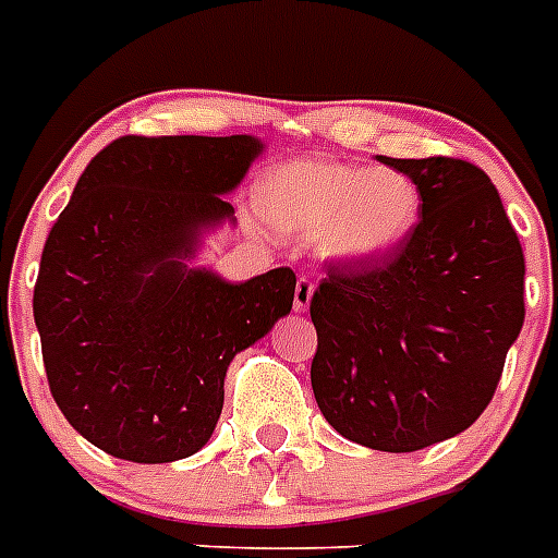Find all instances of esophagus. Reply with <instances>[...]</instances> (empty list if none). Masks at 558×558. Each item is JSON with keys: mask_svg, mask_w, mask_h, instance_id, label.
I'll return each instance as SVG.
<instances>
[{"mask_svg": "<svg viewBox=\"0 0 558 558\" xmlns=\"http://www.w3.org/2000/svg\"><path fill=\"white\" fill-rule=\"evenodd\" d=\"M314 283L308 278H300L298 286H294V312H308V303H312Z\"/></svg>", "mask_w": 558, "mask_h": 558, "instance_id": "esophagus-1", "label": "esophagus"}]
</instances>
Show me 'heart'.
<instances>
[{
    "label": "heart",
    "instance_id": "1",
    "mask_svg": "<svg viewBox=\"0 0 558 558\" xmlns=\"http://www.w3.org/2000/svg\"><path fill=\"white\" fill-rule=\"evenodd\" d=\"M260 205L278 230L319 239L328 258L373 264L410 241L424 193L399 168L294 159L266 179Z\"/></svg>",
    "mask_w": 558,
    "mask_h": 558
}]
</instances>
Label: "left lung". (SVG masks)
<instances>
[{"label": "left lung", "mask_w": 558, "mask_h": 558, "mask_svg": "<svg viewBox=\"0 0 558 558\" xmlns=\"http://www.w3.org/2000/svg\"><path fill=\"white\" fill-rule=\"evenodd\" d=\"M379 162L410 173L424 213L401 250L328 266L312 298V390L342 438L415 452L492 401L525 319V255L486 171L452 157Z\"/></svg>", "instance_id": "left-lung-1"}]
</instances>
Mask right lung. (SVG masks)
Masks as SVG:
<instances>
[{
    "label": "right lung",
    "mask_w": 558,
    "mask_h": 558,
    "mask_svg": "<svg viewBox=\"0 0 558 558\" xmlns=\"http://www.w3.org/2000/svg\"><path fill=\"white\" fill-rule=\"evenodd\" d=\"M264 151L232 137H120L86 165L47 235L33 317L64 418L134 463L191 458L225 407L232 356L292 312L294 272L227 283L193 269L225 193Z\"/></svg>",
    "instance_id": "obj_1"
}]
</instances>
